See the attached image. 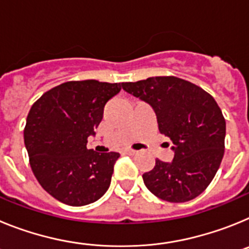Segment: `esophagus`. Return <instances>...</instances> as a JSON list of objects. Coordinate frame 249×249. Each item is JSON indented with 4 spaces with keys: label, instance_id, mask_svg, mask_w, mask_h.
Instances as JSON below:
<instances>
[{
    "label": "esophagus",
    "instance_id": "1",
    "mask_svg": "<svg viewBox=\"0 0 249 249\" xmlns=\"http://www.w3.org/2000/svg\"><path fill=\"white\" fill-rule=\"evenodd\" d=\"M126 153L129 156H135L137 155V151H135V149H126Z\"/></svg>",
    "mask_w": 249,
    "mask_h": 249
}]
</instances>
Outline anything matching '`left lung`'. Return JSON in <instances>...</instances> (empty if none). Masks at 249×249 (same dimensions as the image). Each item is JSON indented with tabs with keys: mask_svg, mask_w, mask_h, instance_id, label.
I'll return each mask as SVG.
<instances>
[{
	"mask_svg": "<svg viewBox=\"0 0 249 249\" xmlns=\"http://www.w3.org/2000/svg\"><path fill=\"white\" fill-rule=\"evenodd\" d=\"M122 87L153 107L158 129L173 144L171 163L157 158L155 168L143 173L146 187L167 202L196 198L210 186L224 155L226 120L219 106L199 86L176 76L149 77Z\"/></svg>",
	"mask_w": 249,
	"mask_h": 249,
	"instance_id": "obj_1",
	"label": "left lung"
}]
</instances>
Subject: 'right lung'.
Listing matches in <instances>:
<instances>
[{"instance_id":"obj_1","label":"right lung","mask_w":249,"mask_h":249,"mask_svg":"<svg viewBox=\"0 0 249 249\" xmlns=\"http://www.w3.org/2000/svg\"><path fill=\"white\" fill-rule=\"evenodd\" d=\"M121 89V83L68 81L31 107L23 131L31 168L43 190L59 202L85 206L108 190L120 155H100L86 144L102 121L107 101Z\"/></svg>"}]
</instances>
